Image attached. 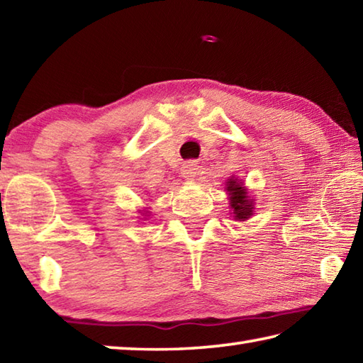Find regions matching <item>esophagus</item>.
I'll use <instances>...</instances> for the list:
<instances>
[{
	"label": "esophagus",
	"mask_w": 363,
	"mask_h": 363,
	"mask_svg": "<svg viewBox=\"0 0 363 363\" xmlns=\"http://www.w3.org/2000/svg\"><path fill=\"white\" fill-rule=\"evenodd\" d=\"M196 169H198V163L195 160H189L182 165V176L186 179H194L196 176Z\"/></svg>",
	"instance_id": "esophagus-1"
}]
</instances>
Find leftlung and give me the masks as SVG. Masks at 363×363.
<instances>
[{"label": "left lung", "mask_w": 363, "mask_h": 363, "mask_svg": "<svg viewBox=\"0 0 363 363\" xmlns=\"http://www.w3.org/2000/svg\"><path fill=\"white\" fill-rule=\"evenodd\" d=\"M226 191L230 195V206L233 209L234 220H247L253 216V200L247 194V189L244 187V182H240L238 177L228 179L226 182Z\"/></svg>", "instance_id": "8db88e82"}]
</instances>
